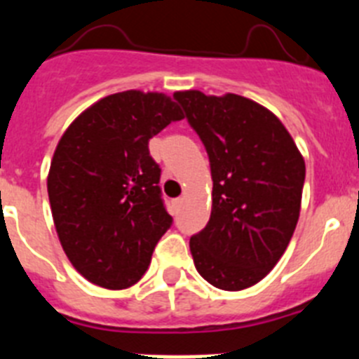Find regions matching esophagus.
<instances>
[{
	"label": "esophagus",
	"mask_w": 359,
	"mask_h": 359,
	"mask_svg": "<svg viewBox=\"0 0 359 359\" xmlns=\"http://www.w3.org/2000/svg\"><path fill=\"white\" fill-rule=\"evenodd\" d=\"M182 203H183V198L174 199V205H176V207H182Z\"/></svg>",
	"instance_id": "34e87169"
}]
</instances>
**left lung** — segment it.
I'll return each instance as SVG.
<instances>
[{"label":"left lung","mask_w":359,"mask_h":359,"mask_svg":"<svg viewBox=\"0 0 359 359\" xmlns=\"http://www.w3.org/2000/svg\"><path fill=\"white\" fill-rule=\"evenodd\" d=\"M210 160L212 214L190 237L196 269L212 286H253L284 255L297 228L306 163L280 120L250 98L177 91Z\"/></svg>","instance_id":"left-lung-1"}]
</instances>
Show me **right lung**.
I'll return each mask as SVG.
<instances>
[{"mask_svg": "<svg viewBox=\"0 0 359 359\" xmlns=\"http://www.w3.org/2000/svg\"><path fill=\"white\" fill-rule=\"evenodd\" d=\"M182 118L167 95L129 90L88 107L59 140L48 174L53 223L73 268L97 286L136 284L172 224L149 140Z\"/></svg>", "mask_w": 359, "mask_h": 359, "instance_id": "obj_1", "label": "right lung"}]
</instances>
